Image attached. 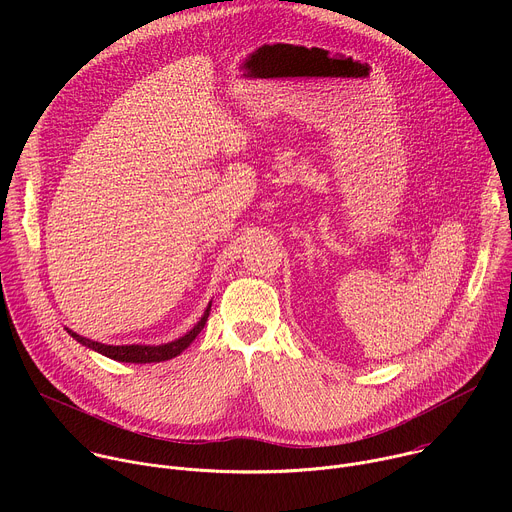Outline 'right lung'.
<instances>
[{"label":"right lung","mask_w":512,"mask_h":512,"mask_svg":"<svg viewBox=\"0 0 512 512\" xmlns=\"http://www.w3.org/2000/svg\"><path fill=\"white\" fill-rule=\"evenodd\" d=\"M210 306L212 302H208L202 318L194 324L192 330H188L184 336L172 340V342H166V344H158V346H150V344H121V346H113V344H101V342H95V340H89L77 332H72L66 328V332L75 338L77 342H81L83 346L107 356V358H113V360H119V362H135V364H145V362H162V360H170L174 356H178L182 350H186L192 340L200 334V330L204 328L206 320H208V314H210Z\"/></svg>","instance_id":"obj_1"}]
</instances>
